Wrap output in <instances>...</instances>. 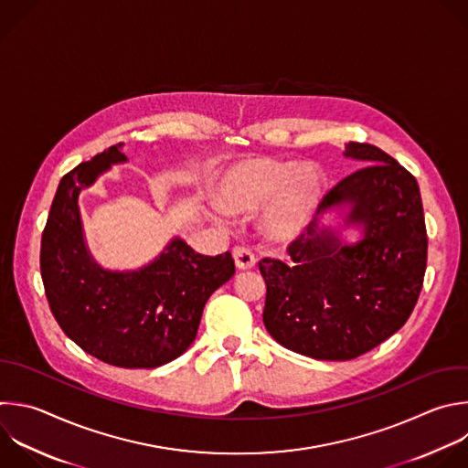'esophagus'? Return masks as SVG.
Returning a JSON list of instances; mask_svg holds the SVG:
<instances>
[{"mask_svg":"<svg viewBox=\"0 0 468 468\" xmlns=\"http://www.w3.org/2000/svg\"><path fill=\"white\" fill-rule=\"evenodd\" d=\"M233 257H235V264L239 270H250L255 266V255L246 246H237L233 250Z\"/></svg>","mask_w":468,"mask_h":468,"instance_id":"esophagus-1","label":"esophagus"}]
</instances>
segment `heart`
I'll return each instance as SVG.
<instances>
[{
    "label": "heart",
    "mask_w": 468,
    "mask_h": 468,
    "mask_svg": "<svg viewBox=\"0 0 468 468\" xmlns=\"http://www.w3.org/2000/svg\"><path fill=\"white\" fill-rule=\"evenodd\" d=\"M324 198V178L313 165L273 158L250 160L220 184V204L229 213H253L264 204L262 233L275 242L295 239Z\"/></svg>",
    "instance_id": "b5f03b06"
}]
</instances>
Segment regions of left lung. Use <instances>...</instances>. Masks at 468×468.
Wrapping results in <instances>:
<instances>
[{"instance_id": "left-lung-1", "label": "left lung", "mask_w": 468, "mask_h": 468, "mask_svg": "<svg viewBox=\"0 0 468 468\" xmlns=\"http://www.w3.org/2000/svg\"><path fill=\"white\" fill-rule=\"evenodd\" d=\"M346 155L364 167L322 204H351L347 218L364 224V239L346 246L310 222L286 246V262L259 261L266 331L282 347L318 360H353L395 335L413 313L426 271L428 235L415 176L369 143L351 141Z\"/></svg>"}]
</instances>
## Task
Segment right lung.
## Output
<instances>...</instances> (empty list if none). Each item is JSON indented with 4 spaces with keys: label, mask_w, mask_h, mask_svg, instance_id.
Here are the masks:
<instances>
[{
    "label": "right lung",
    "mask_w": 468,
    "mask_h": 468,
    "mask_svg": "<svg viewBox=\"0 0 468 468\" xmlns=\"http://www.w3.org/2000/svg\"><path fill=\"white\" fill-rule=\"evenodd\" d=\"M124 160L113 144L60 180L42 233L40 271L51 313L68 338L104 364L152 369L195 342L206 301L231 279L235 261L229 251L209 257L176 239L139 271L99 268L84 246L77 200L82 187Z\"/></svg>",
    "instance_id": "obj_1"
}]
</instances>
